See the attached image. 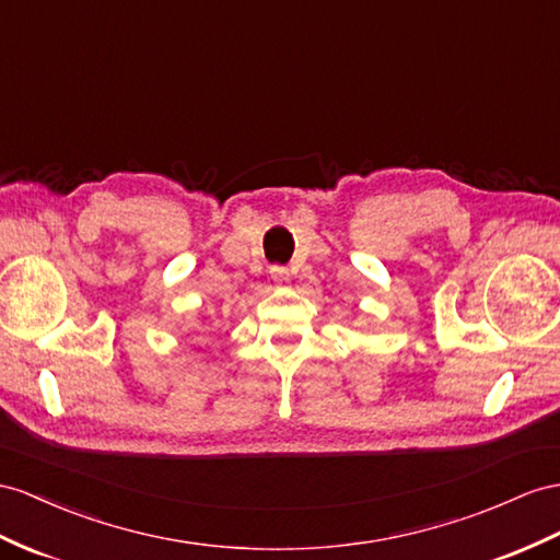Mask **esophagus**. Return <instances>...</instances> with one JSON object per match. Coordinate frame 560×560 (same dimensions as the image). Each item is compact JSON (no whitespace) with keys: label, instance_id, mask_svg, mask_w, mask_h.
I'll use <instances>...</instances> for the list:
<instances>
[{"label":"esophagus","instance_id":"34e87169","mask_svg":"<svg viewBox=\"0 0 560 560\" xmlns=\"http://www.w3.org/2000/svg\"><path fill=\"white\" fill-rule=\"evenodd\" d=\"M269 275H271V279H275L277 283H285V281H289V269H285V267H281V265H271L269 267Z\"/></svg>","mask_w":560,"mask_h":560}]
</instances>
